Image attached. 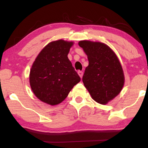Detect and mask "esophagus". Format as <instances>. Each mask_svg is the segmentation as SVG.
<instances>
[{"mask_svg": "<svg viewBox=\"0 0 148 148\" xmlns=\"http://www.w3.org/2000/svg\"><path fill=\"white\" fill-rule=\"evenodd\" d=\"M78 74H79V75L80 77L82 78L83 74H84V73H83L82 71H78Z\"/></svg>", "mask_w": 148, "mask_h": 148, "instance_id": "1", "label": "esophagus"}]
</instances>
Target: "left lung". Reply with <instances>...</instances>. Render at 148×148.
<instances>
[{
    "label": "left lung",
    "mask_w": 148,
    "mask_h": 148,
    "mask_svg": "<svg viewBox=\"0 0 148 148\" xmlns=\"http://www.w3.org/2000/svg\"><path fill=\"white\" fill-rule=\"evenodd\" d=\"M79 45L89 61L82 79L85 87L95 101L106 104L118 95L124 86L121 64L115 53L105 44L84 40Z\"/></svg>",
    "instance_id": "obj_1"
}]
</instances>
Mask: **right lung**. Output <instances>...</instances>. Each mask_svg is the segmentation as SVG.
Instances as JSON below:
<instances>
[{
    "mask_svg": "<svg viewBox=\"0 0 148 148\" xmlns=\"http://www.w3.org/2000/svg\"><path fill=\"white\" fill-rule=\"evenodd\" d=\"M73 42H51L41 51L30 72V84L34 94L43 102L56 105L67 97L81 78L68 59Z\"/></svg>",
    "mask_w": 148,
    "mask_h": 148,
    "instance_id": "right-lung-1",
    "label": "right lung"
}]
</instances>
